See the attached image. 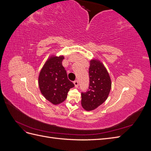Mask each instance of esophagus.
Returning a JSON list of instances; mask_svg holds the SVG:
<instances>
[{"instance_id":"esophagus-1","label":"esophagus","mask_w":151,"mask_h":151,"mask_svg":"<svg viewBox=\"0 0 151 151\" xmlns=\"http://www.w3.org/2000/svg\"><path fill=\"white\" fill-rule=\"evenodd\" d=\"M74 84L75 85L76 88H77V87H78V86H79V82H78V81H77V80L74 81Z\"/></svg>"}]
</instances>
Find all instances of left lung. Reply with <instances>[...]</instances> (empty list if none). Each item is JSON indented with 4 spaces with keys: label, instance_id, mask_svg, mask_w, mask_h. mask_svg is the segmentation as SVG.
I'll list each match as a JSON object with an SVG mask.
<instances>
[{
    "label": "left lung",
    "instance_id": "left-lung-1",
    "mask_svg": "<svg viewBox=\"0 0 151 151\" xmlns=\"http://www.w3.org/2000/svg\"><path fill=\"white\" fill-rule=\"evenodd\" d=\"M89 76V88L81 93V104L86 110L91 111L106 101L111 90V82L106 68L96 60L90 61Z\"/></svg>",
    "mask_w": 151,
    "mask_h": 151
}]
</instances>
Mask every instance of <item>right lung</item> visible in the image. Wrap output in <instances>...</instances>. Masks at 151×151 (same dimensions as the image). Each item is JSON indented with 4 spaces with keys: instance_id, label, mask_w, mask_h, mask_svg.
<instances>
[{
    "instance_id": "right-lung-1",
    "label": "right lung",
    "mask_w": 151,
    "mask_h": 151,
    "mask_svg": "<svg viewBox=\"0 0 151 151\" xmlns=\"http://www.w3.org/2000/svg\"><path fill=\"white\" fill-rule=\"evenodd\" d=\"M64 58L51 57L45 63L38 78L41 93L50 102L58 104L65 101L69 89L74 86L68 79L67 72L62 65Z\"/></svg>"
}]
</instances>
